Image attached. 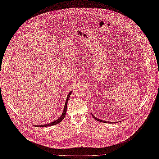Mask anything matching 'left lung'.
I'll return each instance as SVG.
<instances>
[{
    "instance_id": "obj_1",
    "label": "left lung",
    "mask_w": 159,
    "mask_h": 159,
    "mask_svg": "<svg viewBox=\"0 0 159 159\" xmlns=\"http://www.w3.org/2000/svg\"><path fill=\"white\" fill-rule=\"evenodd\" d=\"M92 115V116H93V118H94L96 120H97V121H101V122H103V123H110V122L109 121H104V120H100V119H99V118H96L95 116H94L93 115ZM112 123H115V122H112Z\"/></svg>"
}]
</instances>
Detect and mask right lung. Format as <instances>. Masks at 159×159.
Returning a JSON list of instances; mask_svg holds the SVG:
<instances>
[{"mask_svg": "<svg viewBox=\"0 0 159 159\" xmlns=\"http://www.w3.org/2000/svg\"><path fill=\"white\" fill-rule=\"evenodd\" d=\"M71 93H72V91H70L69 92V93L68 94V95H67V99H66V103H65V106H64V109L63 113H62V115L60 116V117L59 118H58L57 120L53 121V122H51V123H50V124H44V125H34V126L36 127H48V126L55 125H57V124H59L60 122L62 121L65 118V116H66V111H67V102H68V100L69 99V97H70Z\"/></svg>", "mask_w": 159, "mask_h": 159, "instance_id": "right-lung-1", "label": "right lung"}]
</instances>
